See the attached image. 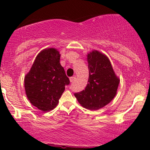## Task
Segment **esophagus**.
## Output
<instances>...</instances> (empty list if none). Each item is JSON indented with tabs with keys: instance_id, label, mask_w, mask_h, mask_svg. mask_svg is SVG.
Masks as SVG:
<instances>
[{
	"instance_id": "34e87169",
	"label": "esophagus",
	"mask_w": 150,
	"mask_h": 150,
	"mask_svg": "<svg viewBox=\"0 0 150 150\" xmlns=\"http://www.w3.org/2000/svg\"><path fill=\"white\" fill-rule=\"evenodd\" d=\"M75 79H76V77H75V76H73V77H70V82H73V81L75 80Z\"/></svg>"
}]
</instances>
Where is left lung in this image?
<instances>
[{
	"mask_svg": "<svg viewBox=\"0 0 150 150\" xmlns=\"http://www.w3.org/2000/svg\"><path fill=\"white\" fill-rule=\"evenodd\" d=\"M89 79L87 87L74 95L83 107L98 110L109 104L116 95L120 82L106 55L97 50L87 53Z\"/></svg>",
	"mask_w": 150,
	"mask_h": 150,
	"instance_id": "obj_1",
	"label": "left lung"
}]
</instances>
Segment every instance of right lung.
Returning a JSON list of instances; mask_svg holds the SVG:
<instances>
[{"mask_svg":"<svg viewBox=\"0 0 150 150\" xmlns=\"http://www.w3.org/2000/svg\"><path fill=\"white\" fill-rule=\"evenodd\" d=\"M60 56L59 51L55 48L42 50L25 77L27 99L33 106L44 112L57 106L65 86L70 83L60 63Z\"/></svg>","mask_w":150,"mask_h":150,"instance_id":"right-lung-1","label":"right lung"}]
</instances>
